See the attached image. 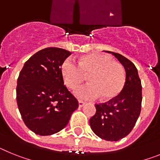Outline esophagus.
<instances>
[{"mask_svg":"<svg viewBox=\"0 0 160 160\" xmlns=\"http://www.w3.org/2000/svg\"><path fill=\"white\" fill-rule=\"evenodd\" d=\"M84 105H85V103H84V101H79V107H83Z\"/></svg>","mask_w":160,"mask_h":160,"instance_id":"obj_1","label":"esophagus"}]
</instances>
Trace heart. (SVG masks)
Here are the masks:
<instances>
[{
    "label": "heart",
    "mask_w": 160,
    "mask_h": 160,
    "mask_svg": "<svg viewBox=\"0 0 160 160\" xmlns=\"http://www.w3.org/2000/svg\"><path fill=\"white\" fill-rule=\"evenodd\" d=\"M61 73L65 85L74 88L88 75L90 83L74 90L80 100H95L102 97L110 100L123 88L126 74L123 67L104 54L92 53L82 57L79 63L72 58H67L61 64Z\"/></svg>",
    "instance_id": "b5f03b06"
}]
</instances>
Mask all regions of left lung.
Here are the masks:
<instances>
[{"mask_svg":"<svg viewBox=\"0 0 160 160\" xmlns=\"http://www.w3.org/2000/svg\"><path fill=\"white\" fill-rule=\"evenodd\" d=\"M114 55L126 71L123 89L105 103L96 104V113L90 118L92 131L102 139L118 141L130 134L139 117L142 105V84L138 70L131 61L118 53Z\"/></svg>","mask_w":160,"mask_h":160,"instance_id":"obj_1","label":"left lung"}]
</instances>
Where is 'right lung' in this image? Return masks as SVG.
Segmentation results:
<instances>
[{
  "label": "right lung",
  "instance_id": "obj_1",
  "mask_svg": "<svg viewBox=\"0 0 160 160\" xmlns=\"http://www.w3.org/2000/svg\"><path fill=\"white\" fill-rule=\"evenodd\" d=\"M70 55L64 49L47 47L32 55L19 73L17 103L24 123L36 134L63 130L78 108L61 73V64Z\"/></svg>",
  "mask_w": 160,
  "mask_h": 160
}]
</instances>
